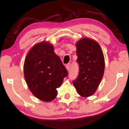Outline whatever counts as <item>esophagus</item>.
I'll list each match as a JSON object with an SVG mask.
<instances>
[{"label": "esophagus", "mask_w": 129, "mask_h": 129, "mask_svg": "<svg viewBox=\"0 0 129 129\" xmlns=\"http://www.w3.org/2000/svg\"><path fill=\"white\" fill-rule=\"evenodd\" d=\"M70 67H71V64L70 63H69V64H67L66 65H65V67H66L67 71H68L70 70Z\"/></svg>", "instance_id": "1"}]
</instances>
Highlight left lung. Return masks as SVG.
Wrapping results in <instances>:
<instances>
[{
	"label": "left lung",
	"instance_id": "8db88e82",
	"mask_svg": "<svg viewBox=\"0 0 129 129\" xmlns=\"http://www.w3.org/2000/svg\"><path fill=\"white\" fill-rule=\"evenodd\" d=\"M78 75L72 81L79 95L90 96L95 93L105 70L104 55L96 41L83 38L76 44Z\"/></svg>",
	"mask_w": 129,
	"mask_h": 129
}]
</instances>
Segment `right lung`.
<instances>
[{"label":"right lung","mask_w":129,"mask_h":129,"mask_svg":"<svg viewBox=\"0 0 129 129\" xmlns=\"http://www.w3.org/2000/svg\"><path fill=\"white\" fill-rule=\"evenodd\" d=\"M25 80L38 99L50 102L57 95V88L68 76V71L50 43L41 42L30 50L24 61Z\"/></svg>","instance_id":"right-lung-1"}]
</instances>
